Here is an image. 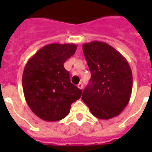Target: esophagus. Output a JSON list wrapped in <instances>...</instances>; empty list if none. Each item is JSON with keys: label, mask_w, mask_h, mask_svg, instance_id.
<instances>
[{"label": "esophagus", "mask_w": 152, "mask_h": 152, "mask_svg": "<svg viewBox=\"0 0 152 152\" xmlns=\"http://www.w3.org/2000/svg\"><path fill=\"white\" fill-rule=\"evenodd\" d=\"M77 87H78L80 89H83V84H82V83H81V82L79 83V84L77 85Z\"/></svg>", "instance_id": "esophagus-1"}]
</instances>
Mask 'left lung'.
I'll list each match as a JSON object with an SVG mask.
<instances>
[{
  "mask_svg": "<svg viewBox=\"0 0 152 152\" xmlns=\"http://www.w3.org/2000/svg\"><path fill=\"white\" fill-rule=\"evenodd\" d=\"M83 52L91 72L82 100L95 117L109 120L120 114L130 99L133 76L124 57L108 44H83Z\"/></svg>",
  "mask_w": 152,
  "mask_h": 152,
  "instance_id": "left-lung-1",
  "label": "left lung"
}]
</instances>
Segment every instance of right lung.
Returning a JSON list of instances; mask_svg holds the SVG:
<instances>
[{
  "mask_svg": "<svg viewBox=\"0 0 152 152\" xmlns=\"http://www.w3.org/2000/svg\"><path fill=\"white\" fill-rule=\"evenodd\" d=\"M75 44L47 45L28 60L23 73L26 102L41 120L58 121L66 117L72 103L82 90L72 85L63 63L76 50Z\"/></svg>",
  "mask_w": 152,
  "mask_h": 152,
  "instance_id": "add662e5",
  "label": "right lung"
}]
</instances>
